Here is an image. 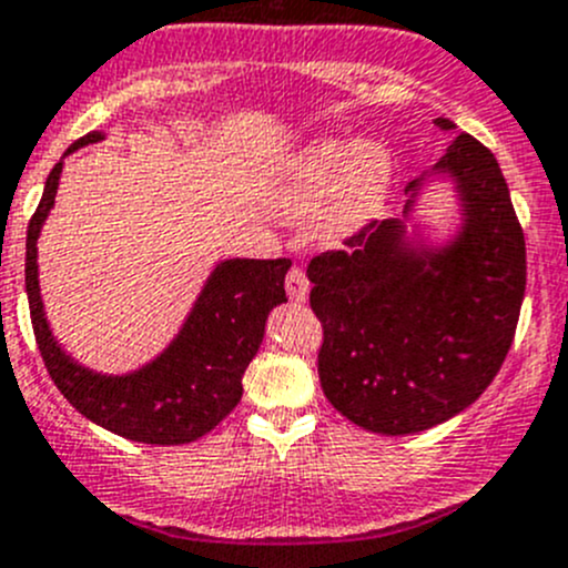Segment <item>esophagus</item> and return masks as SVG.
Wrapping results in <instances>:
<instances>
[{"label":"esophagus","instance_id":"1","mask_svg":"<svg viewBox=\"0 0 568 568\" xmlns=\"http://www.w3.org/2000/svg\"><path fill=\"white\" fill-rule=\"evenodd\" d=\"M287 295L295 304H304V301L310 298V278H306L304 270L293 267L287 273Z\"/></svg>","mask_w":568,"mask_h":568}]
</instances>
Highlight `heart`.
<instances>
[{
  "mask_svg": "<svg viewBox=\"0 0 568 568\" xmlns=\"http://www.w3.org/2000/svg\"><path fill=\"white\" fill-rule=\"evenodd\" d=\"M393 161L362 136H323L270 164L267 203L284 223H306L321 242L339 245L385 214Z\"/></svg>",
  "mask_w": 568,
  "mask_h": 568,
  "instance_id": "heart-1",
  "label": "heart"
}]
</instances>
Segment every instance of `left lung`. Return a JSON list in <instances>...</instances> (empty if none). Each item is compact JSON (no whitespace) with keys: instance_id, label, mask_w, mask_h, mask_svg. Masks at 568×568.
<instances>
[{"instance_id":"left-lung-1","label":"left lung","mask_w":568,"mask_h":568,"mask_svg":"<svg viewBox=\"0 0 568 568\" xmlns=\"http://www.w3.org/2000/svg\"><path fill=\"white\" fill-rule=\"evenodd\" d=\"M435 125L455 131L446 116ZM432 182L456 197L446 235L414 217ZM404 192L402 220L368 225L306 270L323 393L376 435H415L471 407L510 351L527 284L510 189L477 139L460 133Z\"/></svg>"}]
</instances>
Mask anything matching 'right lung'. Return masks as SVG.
<instances>
[{
  "mask_svg": "<svg viewBox=\"0 0 568 568\" xmlns=\"http://www.w3.org/2000/svg\"><path fill=\"white\" fill-rule=\"evenodd\" d=\"M91 131L63 153L102 142ZM63 159L50 172L27 229L24 284L32 332L52 382L91 424L153 446L192 443L212 432L242 398V376L264 339L267 315L287 301L290 258H220L200 287L175 337L150 362L128 374H102L74 359L47 321L38 281V240L55 206Z\"/></svg>",
  "mask_w": 568,
  "mask_h": 568,
  "instance_id": "right-lung-1",
  "label": "right lung"
}]
</instances>
